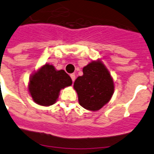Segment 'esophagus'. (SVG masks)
I'll use <instances>...</instances> for the list:
<instances>
[{
	"label": "esophagus",
	"instance_id": "34e87169",
	"mask_svg": "<svg viewBox=\"0 0 154 154\" xmlns=\"http://www.w3.org/2000/svg\"><path fill=\"white\" fill-rule=\"evenodd\" d=\"M71 79H72V81H75V74H71Z\"/></svg>",
	"mask_w": 154,
	"mask_h": 154
}]
</instances>
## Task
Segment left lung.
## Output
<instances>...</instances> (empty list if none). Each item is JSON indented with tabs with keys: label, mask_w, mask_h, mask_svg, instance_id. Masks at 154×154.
<instances>
[{
	"label": "left lung",
	"mask_w": 154,
	"mask_h": 154,
	"mask_svg": "<svg viewBox=\"0 0 154 154\" xmlns=\"http://www.w3.org/2000/svg\"><path fill=\"white\" fill-rule=\"evenodd\" d=\"M83 75L74 83L79 103L87 110H100L110 101L114 93V81L100 59L91 61L83 68Z\"/></svg>",
	"instance_id": "8db88e82"
}]
</instances>
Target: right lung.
<instances>
[{"label":"right lung","mask_w":154,"mask_h":154,"mask_svg":"<svg viewBox=\"0 0 154 154\" xmlns=\"http://www.w3.org/2000/svg\"><path fill=\"white\" fill-rule=\"evenodd\" d=\"M71 84V77L63 70L46 63L30 75L28 91L35 103L46 107L55 103L60 91Z\"/></svg>","instance_id":"right-lung-1"}]
</instances>
